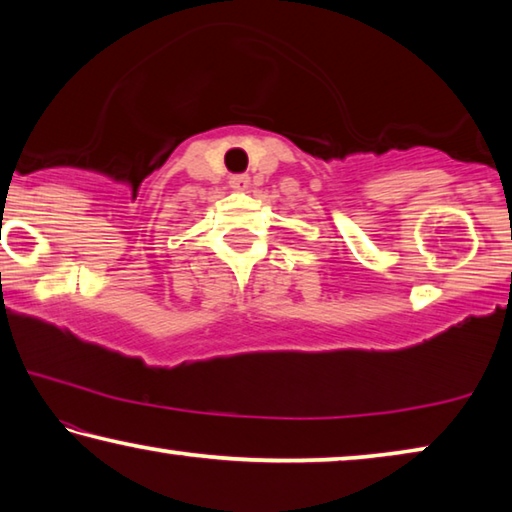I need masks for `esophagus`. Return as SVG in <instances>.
I'll return each instance as SVG.
<instances>
[{
    "instance_id": "esophagus-1",
    "label": "esophagus",
    "mask_w": 512,
    "mask_h": 512,
    "mask_svg": "<svg viewBox=\"0 0 512 512\" xmlns=\"http://www.w3.org/2000/svg\"><path fill=\"white\" fill-rule=\"evenodd\" d=\"M230 185H232V189H237V192H246L248 189V178L246 176H235L230 180Z\"/></svg>"
}]
</instances>
